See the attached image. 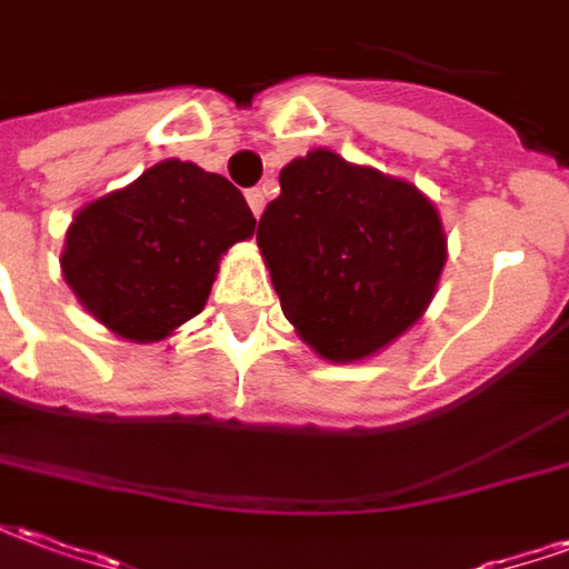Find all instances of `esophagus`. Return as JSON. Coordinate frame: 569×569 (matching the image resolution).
I'll list each match as a JSON object with an SVG mask.
<instances>
[{"label":"esophagus","instance_id":"1","mask_svg":"<svg viewBox=\"0 0 569 569\" xmlns=\"http://www.w3.org/2000/svg\"><path fill=\"white\" fill-rule=\"evenodd\" d=\"M247 203H249V210L256 212V219H259L261 210H264V191H261V188H249Z\"/></svg>","mask_w":569,"mask_h":569}]
</instances>
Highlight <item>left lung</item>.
Instances as JSON below:
<instances>
[{
	"label": "left lung",
	"instance_id": "left-lung-1",
	"mask_svg": "<svg viewBox=\"0 0 569 569\" xmlns=\"http://www.w3.org/2000/svg\"><path fill=\"white\" fill-rule=\"evenodd\" d=\"M286 320L320 357H371L415 326L445 268L439 212L402 179L308 151L259 219Z\"/></svg>",
	"mask_w": 569,
	"mask_h": 569
}]
</instances>
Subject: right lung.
Returning <instances> with one entry per match:
<instances>
[{"label":"right lung","mask_w":569,"mask_h":569,"mask_svg":"<svg viewBox=\"0 0 569 569\" xmlns=\"http://www.w3.org/2000/svg\"><path fill=\"white\" fill-rule=\"evenodd\" d=\"M252 231V210L224 176L173 158L88 203L60 264L106 329L161 341L203 310L222 252Z\"/></svg>","instance_id":"1"}]
</instances>
